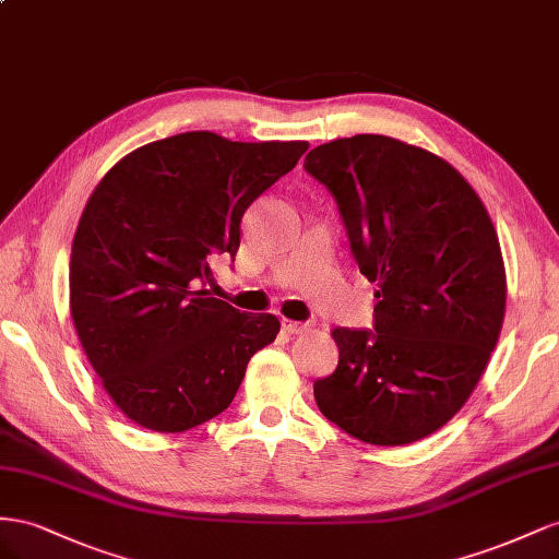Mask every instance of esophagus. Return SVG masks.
Masks as SVG:
<instances>
[{"instance_id":"obj_1","label":"esophagus","mask_w":559,"mask_h":559,"mask_svg":"<svg viewBox=\"0 0 559 559\" xmlns=\"http://www.w3.org/2000/svg\"><path fill=\"white\" fill-rule=\"evenodd\" d=\"M281 325H283V330L285 332H290V334H301V332H307L311 325L309 323H299V321H290V318H283L281 321Z\"/></svg>"}]
</instances>
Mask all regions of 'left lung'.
Masks as SVG:
<instances>
[{
	"mask_svg": "<svg viewBox=\"0 0 559 559\" xmlns=\"http://www.w3.org/2000/svg\"><path fill=\"white\" fill-rule=\"evenodd\" d=\"M305 168L337 201L374 330H332L340 365L313 381L318 409L370 444L436 433L480 381L506 313L497 229L444 158L386 135L325 142Z\"/></svg>",
	"mask_w": 559,
	"mask_h": 559,
	"instance_id": "left-lung-1",
	"label": "left lung"
}]
</instances>
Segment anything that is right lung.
Listing matches in <instances>:
<instances>
[{"label": "right lung", "mask_w": 559, "mask_h": 559, "mask_svg": "<svg viewBox=\"0 0 559 559\" xmlns=\"http://www.w3.org/2000/svg\"><path fill=\"white\" fill-rule=\"evenodd\" d=\"M307 150L191 131L126 154L93 189L72 243L70 311L131 421L182 433L217 417L276 340V316L241 313L203 285L217 254H236L248 205Z\"/></svg>", "instance_id": "obj_1"}]
</instances>
